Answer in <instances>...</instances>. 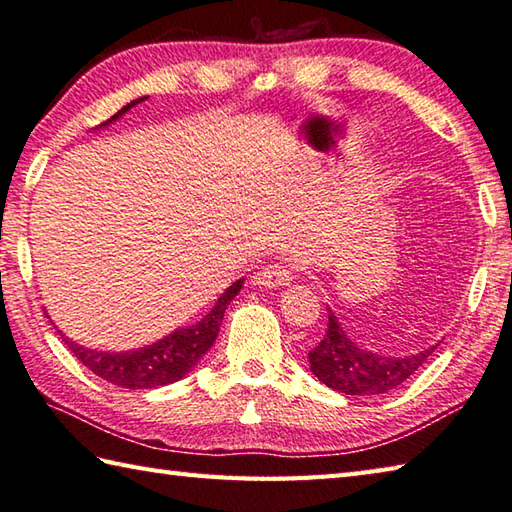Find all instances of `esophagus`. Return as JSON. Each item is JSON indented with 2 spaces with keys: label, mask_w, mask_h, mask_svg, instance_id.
I'll list each match as a JSON object with an SVG mask.
<instances>
[{
  "label": "esophagus",
  "mask_w": 512,
  "mask_h": 512,
  "mask_svg": "<svg viewBox=\"0 0 512 512\" xmlns=\"http://www.w3.org/2000/svg\"><path fill=\"white\" fill-rule=\"evenodd\" d=\"M253 279L257 286H266V288L288 286L290 279H293V270H290L286 264H270V266H264L262 270H257Z\"/></svg>",
  "instance_id": "esophagus-1"
}]
</instances>
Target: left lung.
<instances>
[{
	"instance_id": "1",
	"label": "left lung",
	"mask_w": 512,
	"mask_h": 512,
	"mask_svg": "<svg viewBox=\"0 0 512 512\" xmlns=\"http://www.w3.org/2000/svg\"><path fill=\"white\" fill-rule=\"evenodd\" d=\"M433 348L408 357H384L368 353L350 342L337 317L328 310V328L308 353L310 370L319 382L344 395H379L404 384L406 379L433 355Z\"/></svg>"
}]
</instances>
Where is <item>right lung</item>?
<instances>
[{
    "label": "right lung",
    "instance_id": "1",
    "mask_svg": "<svg viewBox=\"0 0 512 512\" xmlns=\"http://www.w3.org/2000/svg\"><path fill=\"white\" fill-rule=\"evenodd\" d=\"M142 99H135V102L124 106L117 115L110 117L108 122H113L119 115H124L130 106L139 104ZM242 284V279H237L233 286L226 288L224 295L217 299V304L210 308L208 315L199 319L197 324L179 328L173 335L159 339L153 346L128 350V353H102V350L77 346L64 335L62 339L79 362L110 384L133 390L173 384L177 379H182L188 370L199 362V357L213 346L219 333V326H222L226 306L230 304V299L242 290Z\"/></svg>",
    "mask_w": 512,
    "mask_h": 512
}]
</instances>
